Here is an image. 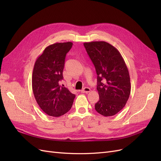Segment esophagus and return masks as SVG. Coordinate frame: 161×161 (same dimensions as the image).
I'll return each instance as SVG.
<instances>
[{"instance_id": "obj_1", "label": "esophagus", "mask_w": 161, "mask_h": 161, "mask_svg": "<svg viewBox=\"0 0 161 161\" xmlns=\"http://www.w3.org/2000/svg\"><path fill=\"white\" fill-rule=\"evenodd\" d=\"M91 91L90 88H89V87H85V88L81 90V92H83V93H85V92H89Z\"/></svg>"}]
</instances>
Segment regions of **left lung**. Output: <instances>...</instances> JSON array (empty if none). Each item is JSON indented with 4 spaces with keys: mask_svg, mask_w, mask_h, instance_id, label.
<instances>
[{
    "mask_svg": "<svg viewBox=\"0 0 161 161\" xmlns=\"http://www.w3.org/2000/svg\"><path fill=\"white\" fill-rule=\"evenodd\" d=\"M97 75L99 100L95 110L101 115H114L122 109L131 91L129 71L119 52L105 42L84 43Z\"/></svg>",
    "mask_w": 161,
    "mask_h": 161,
    "instance_id": "left-lung-1",
    "label": "left lung"
}]
</instances>
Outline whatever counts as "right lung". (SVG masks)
I'll return each mask as SVG.
<instances>
[{
  "label": "right lung",
  "mask_w": 161,
  "mask_h": 161,
  "mask_svg": "<svg viewBox=\"0 0 161 161\" xmlns=\"http://www.w3.org/2000/svg\"><path fill=\"white\" fill-rule=\"evenodd\" d=\"M70 42L55 43L45 48L35 62L32 74V89L37 104L50 116L60 117L69 111L75 95L59 82L63 79L66 53Z\"/></svg>",
  "instance_id": "1"
}]
</instances>
